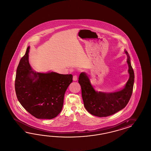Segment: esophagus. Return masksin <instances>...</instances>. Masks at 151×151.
I'll use <instances>...</instances> for the list:
<instances>
[{
	"instance_id": "obj_1",
	"label": "esophagus",
	"mask_w": 151,
	"mask_h": 151,
	"mask_svg": "<svg viewBox=\"0 0 151 151\" xmlns=\"http://www.w3.org/2000/svg\"><path fill=\"white\" fill-rule=\"evenodd\" d=\"M73 80L76 81L78 80V76L77 75H74L73 76Z\"/></svg>"
}]
</instances>
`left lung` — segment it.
Listing matches in <instances>:
<instances>
[{"instance_id": "left-lung-1", "label": "left lung", "mask_w": 151, "mask_h": 151, "mask_svg": "<svg viewBox=\"0 0 151 151\" xmlns=\"http://www.w3.org/2000/svg\"><path fill=\"white\" fill-rule=\"evenodd\" d=\"M124 53L127 56L129 77L124 88L119 91L98 92L92 85L86 73L82 72L80 74L78 83L81 87L84 106L92 115L99 117L109 116L123 109L127 105L132 93L134 74L128 52L124 50Z\"/></svg>"}]
</instances>
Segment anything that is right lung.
I'll use <instances>...</instances> for the list:
<instances>
[{"instance_id":"right-lung-1","label":"right lung","mask_w":151,"mask_h":151,"mask_svg":"<svg viewBox=\"0 0 151 151\" xmlns=\"http://www.w3.org/2000/svg\"><path fill=\"white\" fill-rule=\"evenodd\" d=\"M28 46L17 70L15 89L17 99L27 112L39 119H52L61 111L65 93L73 75L32 70L29 62Z\"/></svg>"}]
</instances>
